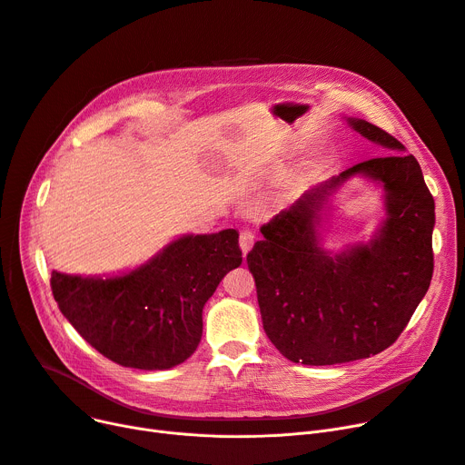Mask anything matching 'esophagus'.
Returning a JSON list of instances; mask_svg holds the SVG:
<instances>
[{
    "label": "esophagus",
    "mask_w": 465,
    "mask_h": 465,
    "mask_svg": "<svg viewBox=\"0 0 465 465\" xmlns=\"http://www.w3.org/2000/svg\"><path fill=\"white\" fill-rule=\"evenodd\" d=\"M253 244H255L253 232H252V231H242V232H240V250H242V253L248 255L250 250L253 248Z\"/></svg>",
    "instance_id": "1"
}]
</instances>
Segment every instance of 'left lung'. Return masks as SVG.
I'll return each mask as SVG.
<instances>
[{"label": "left lung", "mask_w": 465, "mask_h": 465, "mask_svg": "<svg viewBox=\"0 0 465 465\" xmlns=\"http://www.w3.org/2000/svg\"><path fill=\"white\" fill-rule=\"evenodd\" d=\"M360 136L405 151L388 132L342 117ZM353 177L381 189L385 213L367 242L324 246L332 196ZM435 203L412 154L388 153L308 189L261 227L248 253L262 329L293 363L335 365L386 350L424 299L431 274Z\"/></svg>", "instance_id": "left-lung-1"}]
</instances>
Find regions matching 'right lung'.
I'll return each instance as SVG.
<instances>
[{
	"instance_id": "1",
	"label": "right lung",
	"mask_w": 465,
	"mask_h": 465,
	"mask_svg": "<svg viewBox=\"0 0 465 465\" xmlns=\"http://www.w3.org/2000/svg\"><path fill=\"white\" fill-rule=\"evenodd\" d=\"M242 264L238 231L182 234L117 274L53 271L60 312L102 356L123 367L164 371L183 363L203 337V308Z\"/></svg>"
}]
</instances>
